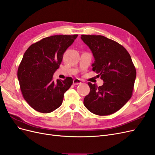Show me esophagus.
<instances>
[{"instance_id": "esophagus-1", "label": "esophagus", "mask_w": 155, "mask_h": 155, "mask_svg": "<svg viewBox=\"0 0 155 155\" xmlns=\"http://www.w3.org/2000/svg\"><path fill=\"white\" fill-rule=\"evenodd\" d=\"M81 80L79 79H74L73 80V84L74 85H78L79 84H81Z\"/></svg>"}]
</instances>
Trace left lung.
<instances>
[{"label": "left lung", "instance_id": "1", "mask_svg": "<svg viewBox=\"0 0 155 155\" xmlns=\"http://www.w3.org/2000/svg\"><path fill=\"white\" fill-rule=\"evenodd\" d=\"M81 38L95 58L92 71L104 81L100 87L88 83L90 91L84 98V105L97 115L114 114L131 97L137 75L135 67L129 52L117 41L101 35H83Z\"/></svg>", "mask_w": 155, "mask_h": 155}]
</instances>
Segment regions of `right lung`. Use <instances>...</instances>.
<instances>
[{
    "label": "right lung",
    "mask_w": 155,
    "mask_h": 155,
    "mask_svg": "<svg viewBox=\"0 0 155 155\" xmlns=\"http://www.w3.org/2000/svg\"><path fill=\"white\" fill-rule=\"evenodd\" d=\"M78 36L54 35L32 44L25 52L18 66L17 76L24 99L31 107L47 114L61 105L64 94L71 87L73 79L63 81L53 78L60 67L63 53Z\"/></svg>",
    "instance_id": "1"
}]
</instances>
